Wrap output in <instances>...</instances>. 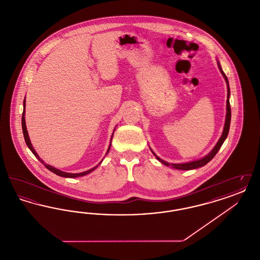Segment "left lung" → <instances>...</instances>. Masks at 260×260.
<instances>
[{
  "label": "left lung",
  "instance_id": "left-lung-1",
  "mask_svg": "<svg viewBox=\"0 0 260 260\" xmlns=\"http://www.w3.org/2000/svg\"><path fill=\"white\" fill-rule=\"evenodd\" d=\"M217 63H218V68H219L221 74L223 75V77H224V79H225V82H226V84H227V101H226V111H227V113H226V119H225V124H224L222 135L220 136L219 140L217 141L216 145L214 146V148L212 149L206 157H204V158H202V159H200V160H197V161H189V162H184V164H169L168 161H164V160L160 159V158L151 150V151L153 152L154 156L157 158V160H159V161H161L162 165L168 166V167L170 166V167H172L173 169H176V170H183V171H189V170L198 169V168L204 167L205 165H207V164L216 155V153L218 152V150L222 146L224 140L226 139V137L228 136L229 127H230V122H231V107H230V102H229L230 88H229L228 79H227L226 75L224 74V72H223L222 69H221V66H220V64H219V61H217Z\"/></svg>",
  "mask_w": 260,
  "mask_h": 260
}]
</instances>
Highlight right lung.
<instances>
[{"label": "right lung", "instance_id": "right-lung-1", "mask_svg": "<svg viewBox=\"0 0 260 260\" xmlns=\"http://www.w3.org/2000/svg\"><path fill=\"white\" fill-rule=\"evenodd\" d=\"M25 99L24 101H23V113H22V120H21V123H22V132H23V136H24L25 142H26V144H27V146H28V148L30 149L31 151H32V153L36 156V158H37L39 161H41V162H43L44 165H45V167L50 171V172H52L53 173H55V174H57V175H59V176H62V177H70V178H74V177H79V176H84V175H86L87 173H91V172H93L99 166H96V167H94V168H92V169H90V170H88L87 172H84V173H65V172H62V171H59V170H57V169H55V168H53V167H51L50 165H47V164H45V161H43L40 157H39V155L37 154V152L35 151V149L33 148V146H32V144H31V141H30V138H29V136H28V132H27V128H26V124H25ZM113 137V136H112ZM110 147H111V143H110V145H109V147H108V150H107V152H106V154L109 152V150H110ZM101 161L99 162V165L101 164Z\"/></svg>", "mask_w": 260, "mask_h": 260}]
</instances>
